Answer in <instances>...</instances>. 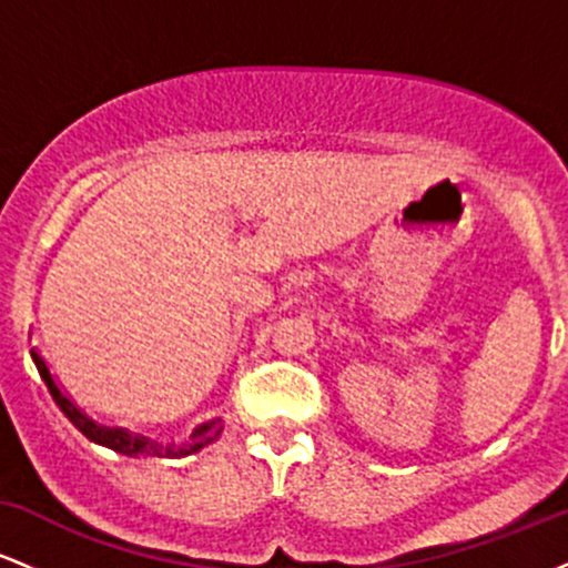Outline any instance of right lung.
Here are the masks:
<instances>
[{
	"label": "right lung",
	"mask_w": 568,
	"mask_h": 568,
	"mask_svg": "<svg viewBox=\"0 0 568 568\" xmlns=\"http://www.w3.org/2000/svg\"><path fill=\"white\" fill-rule=\"evenodd\" d=\"M31 361H34V366L39 371V376H42V382L48 384L50 395H53L55 406L63 410V416L74 425L80 433L84 435L88 440L98 443V446H106L112 448L116 454H125V456H165V459H181V456H189V454H197L200 448L211 446V443H216L221 438V433H224V425H221V419H207L202 422L192 429V435L184 438L181 443H158L152 438H146V435L141 433H130L125 427H106V425H98L93 416H88L84 410L77 406L71 397L63 393L61 384L55 382L53 371H50L48 363H44V357L39 355L37 349H31Z\"/></svg>",
	"instance_id": "right-lung-1"
}]
</instances>
